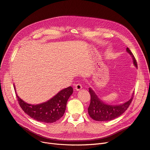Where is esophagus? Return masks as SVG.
<instances>
[{
    "label": "esophagus",
    "mask_w": 150,
    "mask_h": 150,
    "mask_svg": "<svg viewBox=\"0 0 150 150\" xmlns=\"http://www.w3.org/2000/svg\"><path fill=\"white\" fill-rule=\"evenodd\" d=\"M75 89L76 90V91H80V90L82 89V86L81 84L80 83H78V84H76L75 85Z\"/></svg>",
    "instance_id": "34e87169"
}]
</instances>
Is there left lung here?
<instances>
[{
  "label": "left lung",
  "mask_w": 150,
  "mask_h": 150,
  "mask_svg": "<svg viewBox=\"0 0 150 150\" xmlns=\"http://www.w3.org/2000/svg\"><path fill=\"white\" fill-rule=\"evenodd\" d=\"M126 50L132 56L134 65L137 67V63L134 55L128 47H127ZM89 92L91 95V101L88 108V112L90 117L96 121H109L119 117L128 109L134 96L133 93L132 98L129 101L123 104L111 105L106 104L101 100L91 88H89Z\"/></svg>",
  "instance_id": "8db88e82"
}]
</instances>
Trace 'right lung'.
<instances>
[{"instance_id":"obj_1","label":"right lung","mask_w":150,"mask_h":150,"mask_svg":"<svg viewBox=\"0 0 150 150\" xmlns=\"http://www.w3.org/2000/svg\"><path fill=\"white\" fill-rule=\"evenodd\" d=\"M14 88L18 103L23 111L33 119L44 123L55 122L62 117L67 103L74 91L72 87L69 86L60 91L47 101L35 105L22 100L16 92L15 85Z\"/></svg>"}]
</instances>
